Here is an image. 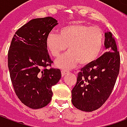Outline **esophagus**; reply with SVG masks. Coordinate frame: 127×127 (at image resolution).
I'll list each match as a JSON object with an SVG mask.
<instances>
[{"instance_id": "1", "label": "esophagus", "mask_w": 127, "mask_h": 127, "mask_svg": "<svg viewBox=\"0 0 127 127\" xmlns=\"http://www.w3.org/2000/svg\"><path fill=\"white\" fill-rule=\"evenodd\" d=\"M69 72L68 71V70H61V74H62V76H64L66 74L68 73Z\"/></svg>"}]
</instances>
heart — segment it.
<instances>
[{
  "instance_id": "heart-1",
  "label": "heart",
  "mask_w": 127,
  "mask_h": 127,
  "mask_svg": "<svg viewBox=\"0 0 127 127\" xmlns=\"http://www.w3.org/2000/svg\"><path fill=\"white\" fill-rule=\"evenodd\" d=\"M104 44V33L98 27L82 24H72L62 27L59 35L50 33L46 45L51 55L58 57L68 47L69 51L55 61L61 68H70L78 63L81 65L92 63L98 58Z\"/></svg>"
}]
</instances>
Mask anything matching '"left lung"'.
Listing matches in <instances>:
<instances>
[{
    "label": "left lung",
    "mask_w": 127,
    "mask_h": 127,
    "mask_svg": "<svg viewBox=\"0 0 127 127\" xmlns=\"http://www.w3.org/2000/svg\"><path fill=\"white\" fill-rule=\"evenodd\" d=\"M104 45L107 51L80 70L72 90V104L83 111L96 110L106 101L119 75L120 55L110 32L105 33Z\"/></svg>",
    "instance_id": "1"
}]
</instances>
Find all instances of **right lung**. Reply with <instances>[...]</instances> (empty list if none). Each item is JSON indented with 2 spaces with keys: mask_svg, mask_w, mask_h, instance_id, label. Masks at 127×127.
<instances>
[{
  "mask_svg": "<svg viewBox=\"0 0 127 127\" xmlns=\"http://www.w3.org/2000/svg\"><path fill=\"white\" fill-rule=\"evenodd\" d=\"M57 20L52 17L33 19L13 37L8 53V66L15 93L25 105L40 109L51 100V88L61 78L58 68L47 69L53 63L46 38Z\"/></svg>",
  "mask_w": 127,
  "mask_h": 127,
  "instance_id": "right-lung-1",
  "label": "right lung"
}]
</instances>
